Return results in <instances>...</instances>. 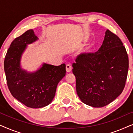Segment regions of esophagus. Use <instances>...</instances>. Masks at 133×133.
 <instances>
[{"instance_id": "obj_1", "label": "esophagus", "mask_w": 133, "mask_h": 133, "mask_svg": "<svg viewBox=\"0 0 133 133\" xmlns=\"http://www.w3.org/2000/svg\"><path fill=\"white\" fill-rule=\"evenodd\" d=\"M71 70H72L71 65L70 64H67L66 65V72H70Z\"/></svg>"}]
</instances>
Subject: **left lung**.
<instances>
[{"label": "left lung", "mask_w": 133, "mask_h": 133, "mask_svg": "<svg viewBox=\"0 0 133 133\" xmlns=\"http://www.w3.org/2000/svg\"><path fill=\"white\" fill-rule=\"evenodd\" d=\"M128 65V54L121 40L107 30L99 50L79 54L72 64L76 91L81 101L95 108L112 102L123 91Z\"/></svg>", "instance_id": "8db88e82"}]
</instances>
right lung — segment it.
I'll return each mask as SVG.
<instances>
[{
  "mask_svg": "<svg viewBox=\"0 0 133 133\" xmlns=\"http://www.w3.org/2000/svg\"><path fill=\"white\" fill-rule=\"evenodd\" d=\"M39 39L33 30L16 38L7 51L4 70L9 90L20 102L32 108L46 107L55 96L58 83L66 74V65L43 63L34 72L22 68L21 58L28 45Z\"/></svg>",
  "mask_w": 133,
  "mask_h": 133,
  "instance_id": "add662e5",
  "label": "right lung"
}]
</instances>
